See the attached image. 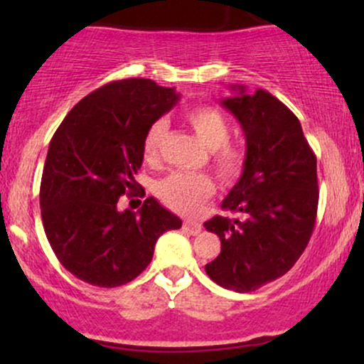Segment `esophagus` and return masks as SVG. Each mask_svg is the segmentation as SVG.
<instances>
[{
	"label": "esophagus",
	"instance_id": "34e87169",
	"mask_svg": "<svg viewBox=\"0 0 364 364\" xmlns=\"http://www.w3.org/2000/svg\"><path fill=\"white\" fill-rule=\"evenodd\" d=\"M183 231L188 232V235H191V236H196L200 231H202V225H200L198 223H185L183 224Z\"/></svg>",
	"mask_w": 364,
	"mask_h": 364
}]
</instances>
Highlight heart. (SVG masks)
Segmentation results:
<instances>
[{"mask_svg":"<svg viewBox=\"0 0 364 364\" xmlns=\"http://www.w3.org/2000/svg\"><path fill=\"white\" fill-rule=\"evenodd\" d=\"M185 119L193 128L200 141L210 149L208 159L217 178L231 183L241 176L246 162V150L237 141L229 140V121L212 106H196L186 111ZM168 132V121L157 119L150 124L144 139V157L156 162L162 139ZM210 178L202 173H171L156 185V196L179 214H191L203 200L212 195Z\"/></svg>","mask_w":364,"mask_h":364,"instance_id":"obj_1","label":"heart"}]
</instances>
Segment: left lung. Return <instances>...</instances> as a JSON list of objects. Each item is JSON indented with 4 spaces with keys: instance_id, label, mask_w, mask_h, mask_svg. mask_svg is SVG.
<instances>
[{
    "instance_id": "left-lung-1",
    "label": "left lung",
    "mask_w": 364,
    "mask_h": 364,
    "mask_svg": "<svg viewBox=\"0 0 364 364\" xmlns=\"http://www.w3.org/2000/svg\"><path fill=\"white\" fill-rule=\"evenodd\" d=\"M223 101L246 136L243 174L223 202L231 217L203 224L220 240V253L205 265L219 286L252 292L282 277L298 262L315 229L318 208L316 156L299 119L269 92L258 89Z\"/></svg>"
}]
</instances>
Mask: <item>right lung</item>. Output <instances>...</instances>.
Wrapping results in <instances>:
<instances>
[{"label":"right lung","mask_w":364,"mask_h":364,"mask_svg":"<svg viewBox=\"0 0 364 364\" xmlns=\"http://www.w3.org/2000/svg\"><path fill=\"white\" fill-rule=\"evenodd\" d=\"M176 102L174 89L149 78L114 80L85 95L53 135L41 215L54 255L80 281L132 282L147 269L159 236L181 228L152 196L139 212L118 210L119 196L140 186L145 133Z\"/></svg>","instance_id":"obj_1"}]
</instances>
